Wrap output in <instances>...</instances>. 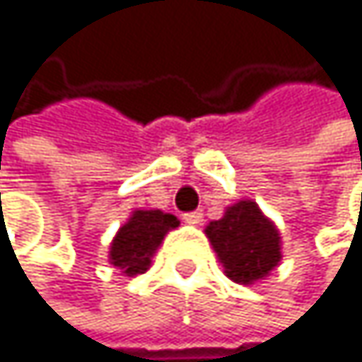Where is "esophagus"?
Returning a JSON list of instances; mask_svg holds the SVG:
<instances>
[{"instance_id": "34e87169", "label": "esophagus", "mask_w": 362, "mask_h": 362, "mask_svg": "<svg viewBox=\"0 0 362 362\" xmlns=\"http://www.w3.org/2000/svg\"><path fill=\"white\" fill-rule=\"evenodd\" d=\"M182 219H185V223H189V226H197V223L202 221V211H191V213H185V215H182Z\"/></svg>"}]
</instances>
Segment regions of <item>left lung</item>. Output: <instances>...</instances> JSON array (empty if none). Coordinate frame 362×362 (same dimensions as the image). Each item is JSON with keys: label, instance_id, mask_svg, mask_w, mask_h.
Segmentation results:
<instances>
[{"label": "left lung", "instance_id": "obj_1", "mask_svg": "<svg viewBox=\"0 0 362 362\" xmlns=\"http://www.w3.org/2000/svg\"><path fill=\"white\" fill-rule=\"evenodd\" d=\"M206 236L223 262L226 276L239 284L265 278L280 262V234L252 199L230 206L219 221H211Z\"/></svg>", "mask_w": 362, "mask_h": 362}]
</instances>
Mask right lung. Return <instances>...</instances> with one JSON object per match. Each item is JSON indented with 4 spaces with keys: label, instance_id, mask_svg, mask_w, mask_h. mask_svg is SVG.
Masks as SVG:
<instances>
[{
    "label": "right lung",
    "instance_id": "add662e5",
    "mask_svg": "<svg viewBox=\"0 0 362 362\" xmlns=\"http://www.w3.org/2000/svg\"><path fill=\"white\" fill-rule=\"evenodd\" d=\"M177 219L163 211H136L126 226H121L110 245V262L123 274L136 276L147 272L149 258Z\"/></svg>",
    "mask_w": 362,
    "mask_h": 362
}]
</instances>
